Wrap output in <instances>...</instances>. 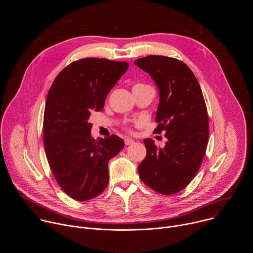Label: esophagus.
<instances>
[{
    "instance_id": "34e87169",
    "label": "esophagus",
    "mask_w": 253,
    "mask_h": 253,
    "mask_svg": "<svg viewBox=\"0 0 253 253\" xmlns=\"http://www.w3.org/2000/svg\"><path fill=\"white\" fill-rule=\"evenodd\" d=\"M133 143H134V140H132L130 138L125 139V145H130V144H133Z\"/></svg>"
}]
</instances>
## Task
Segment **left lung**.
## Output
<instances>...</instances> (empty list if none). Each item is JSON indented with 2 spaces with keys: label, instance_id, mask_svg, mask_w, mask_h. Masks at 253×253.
Wrapping results in <instances>:
<instances>
[{
  "label": "left lung",
  "instance_id": "1",
  "mask_svg": "<svg viewBox=\"0 0 253 253\" xmlns=\"http://www.w3.org/2000/svg\"><path fill=\"white\" fill-rule=\"evenodd\" d=\"M134 64L147 72L159 91L155 133L167 141L157 147L144 140L147 154L138 166L142 181L158 193L171 195L185 188L200 168L208 142V115L192 71L177 59L150 55Z\"/></svg>",
  "mask_w": 253,
  "mask_h": 253
}]
</instances>
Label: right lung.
<instances>
[{
  "instance_id": "right-lung-1",
  "label": "right lung",
  "mask_w": 253,
  "mask_h": 253,
  "mask_svg": "<svg viewBox=\"0 0 253 253\" xmlns=\"http://www.w3.org/2000/svg\"><path fill=\"white\" fill-rule=\"evenodd\" d=\"M127 62L85 58L71 63L54 80L46 100L44 146L60 187L71 198L86 201L109 181L108 162L124 147L117 135H91L89 118L128 69Z\"/></svg>"
}]
</instances>
